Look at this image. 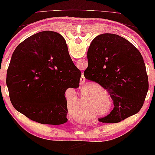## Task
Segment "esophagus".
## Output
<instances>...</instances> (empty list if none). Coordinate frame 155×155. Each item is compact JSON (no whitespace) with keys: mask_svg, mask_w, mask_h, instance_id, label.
<instances>
[{"mask_svg":"<svg viewBox=\"0 0 155 155\" xmlns=\"http://www.w3.org/2000/svg\"><path fill=\"white\" fill-rule=\"evenodd\" d=\"M85 82V78L84 75H82L81 77V79H80V84H84Z\"/></svg>","mask_w":155,"mask_h":155,"instance_id":"esophagus-1","label":"esophagus"}]
</instances>
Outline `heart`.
I'll list each match as a JSON object with an SVG mask.
<instances>
[{
	"label": "heart",
	"mask_w": 155,
	"mask_h": 155,
	"mask_svg": "<svg viewBox=\"0 0 155 155\" xmlns=\"http://www.w3.org/2000/svg\"><path fill=\"white\" fill-rule=\"evenodd\" d=\"M98 90L101 91H102L101 89H98ZM83 104H84V101H83V100H82H82H80V105H82Z\"/></svg>",
	"instance_id": "heart-1"
}]
</instances>
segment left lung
I'll use <instances>...</instances> for the list:
<instances>
[{
  "label": "left lung",
  "mask_w": 155,
  "mask_h": 155,
  "mask_svg": "<svg viewBox=\"0 0 155 155\" xmlns=\"http://www.w3.org/2000/svg\"><path fill=\"white\" fill-rule=\"evenodd\" d=\"M87 59L84 78L107 91L115 106L98 120L117 123L138 113L149 84L143 58L136 47L117 34H101L91 42Z\"/></svg>",
  "instance_id": "8db88e82"
}]
</instances>
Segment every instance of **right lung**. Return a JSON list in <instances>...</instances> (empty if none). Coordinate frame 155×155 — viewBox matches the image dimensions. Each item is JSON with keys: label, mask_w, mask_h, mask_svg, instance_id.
Masks as SVG:
<instances>
[{"label": "right lung", "mask_w": 155, "mask_h": 155, "mask_svg": "<svg viewBox=\"0 0 155 155\" xmlns=\"http://www.w3.org/2000/svg\"><path fill=\"white\" fill-rule=\"evenodd\" d=\"M81 75L59 33H38L21 42L11 57L6 79L10 101L31 120L64 124L68 120L65 92L79 87Z\"/></svg>", "instance_id": "right-lung-1"}]
</instances>
